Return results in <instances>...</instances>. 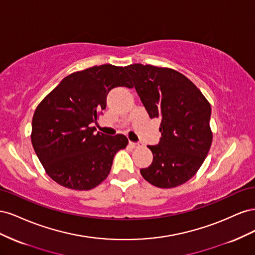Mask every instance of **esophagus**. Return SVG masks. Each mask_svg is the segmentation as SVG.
Listing matches in <instances>:
<instances>
[{"label": "esophagus", "instance_id": "34e87169", "mask_svg": "<svg viewBox=\"0 0 255 255\" xmlns=\"http://www.w3.org/2000/svg\"><path fill=\"white\" fill-rule=\"evenodd\" d=\"M128 145H129L132 149H135V148H137V146H139V144L136 143V142H132V141L128 142Z\"/></svg>", "mask_w": 255, "mask_h": 255}]
</instances>
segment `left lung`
<instances>
[{"label": "left lung", "instance_id": "left-lung-1", "mask_svg": "<svg viewBox=\"0 0 255 255\" xmlns=\"http://www.w3.org/2000/svg\"><path fill=\"white\" fill-rule=\"evenodd\" d=\"M150 118H160V140L148 145L153 161L140 169L145 181L173 188L194 176L210 151L211 104L196 85L170 68L125 67Z\"/></svg>", "mask_w": 255, "mask_h": 255}]
</instances>
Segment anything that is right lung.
<instances>
[{"label":"right lung","mask_w":255,"mask_h":255,"mask_svg":"<svg viewBox=\"0 0 255 255\" xmlns=\"http://www.w3.org/2000/svg\"><path fill=\"white\" fill-rule=\"evenodd\" d=\"M116 87L133 88L126 68L95 66L66 76L37 106L33 148L45 172L61 186L95 188L110 174L116 153L128 145L125 135L94 134L90 127Z\"/></svg>","instance_id":"1"}]
</instances>
